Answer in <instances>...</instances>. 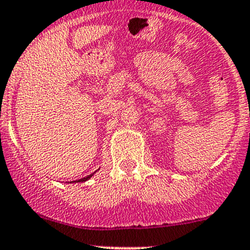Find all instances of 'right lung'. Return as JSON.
Segmentation results:
<instances>
[{
  "instance_id": "right-lung-1",
  "label": "right lung",
  "mask_w": 250,
  "mask_h": 250,
  "mask_svg": "<svg viewBox=\"0 0 250 250\" xmlns=\"http://www.w3.org/2000/svg\"><path fill=\"white\" fill-rule=\"evenodd\" d=\"M94 173H95V172H94ZM94 173H93V174H89V175H88V176H85V178H82V179H80V180H76V181H70V183H84V181L89 180V179L92 178L93 175H94Z\"/></svg>"
}]
</instances>
